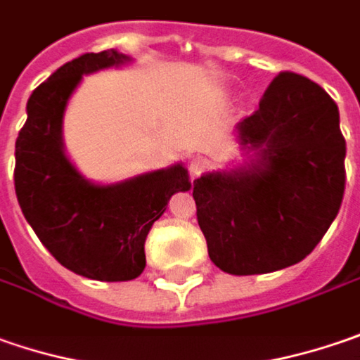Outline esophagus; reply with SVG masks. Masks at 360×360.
I'll use <instances>...</instances> for the list:
<instances>
[{
    "label": "esophagus",
    "mask_w": 360,
    "mask_h": 360,
    "mask_svg": "<svg viewBox=\"0 0 360 360\" xmlns=\"http://www.w3.org/2000/svg\"><path fill=\"white\" fill-rule=\"evenodd\" d=\"M207 165H210L207 159H203V157H195V159H191V163H189V171L193 173V177H197V175H201V173L207 169Z\"/></svg>",
    "instance_id": "esophagus-1"
}]
</instances>
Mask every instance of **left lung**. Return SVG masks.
Segmentation results:
<instances>
[{"label":"left lung","instance_id":"1","mask_svg":"<svg viewBox=\"0 0 360 360\" xmlns=\"http://www.w3.org/2000/svg\"><path fill=\"white\" fill-rule=\"evenodd\" d=\"M236 129L243 165L203 173L191 185L211 262L233 276L294 266L342 203L347 145L338 108L316 82L280 72Z\"/></svg>","mask_w":360,"mask_h":360}]
</instances>
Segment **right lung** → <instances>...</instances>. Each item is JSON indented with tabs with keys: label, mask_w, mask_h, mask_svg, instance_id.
Listing matches in <instances>:
<instances>
[{
	"label": "right lung",
	"mask_w": 360,
	"mask_h": 360,
	"mask_svg": "<svg viewBox=\"0 0 360 360\" xmlns=\"http://www.w3.org/2000/svg\"><path fill=\"white\" fill-rule=\"evenodd\" d=\"M129 62V56L104 50L60 66L32 92L15 141V195L27 224L64 268L101 282H127L143 274L149 229L171 195L191 189L181 163L98 185L64 150V112L82 76Z\"/></svg>",
	"instance_id": "obj_1"
}]
</instances>
